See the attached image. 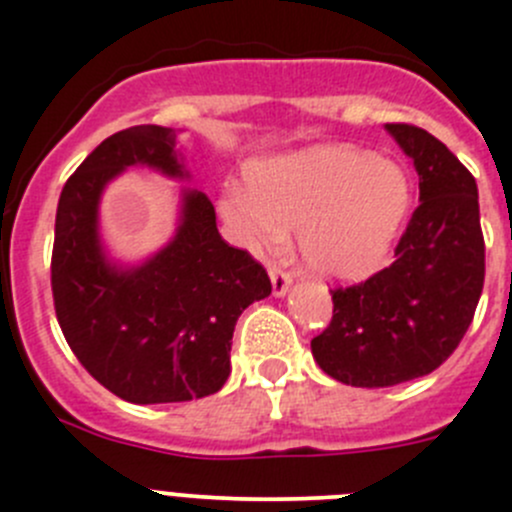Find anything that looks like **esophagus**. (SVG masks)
Segmentation results:
<instances>
[{"label": "esophagus", "instance_id": "esophagus-1", "mask_svg": "<svg viewBox=\"0 0 512 512\" xmlns=\"http://www.w3.org/2000/svg\"><path fill=\"white\" fill-rule=\"evenodd\" d=\"M270 280H272V293L278 295V298H283V295L288 293L290 283H293L290 272H285L283 267H278V265L270 267Z\"/></svg>", "mask_w": 512, "mask_h": 512}]
</instances>
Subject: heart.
<instances>
[{
  "label": "heart",
  "mask_w": 512,
  "mask_h": 512,
  "mask_svg": "<svg viewBox=\"0 0 512 512\" xmlns=\"http://www.w3.org/2000/svg\"><path fill=\"white\" fill-rule=\"evenodd\" d=\"M409 207L399 164L351 146L321 143L257 161L245 186L219 199L232 234L250 250L298 229L303 262L331 280H364L386 260Z\"/></svg>",
  "instance_id": "obj_1"
}]
</instances>
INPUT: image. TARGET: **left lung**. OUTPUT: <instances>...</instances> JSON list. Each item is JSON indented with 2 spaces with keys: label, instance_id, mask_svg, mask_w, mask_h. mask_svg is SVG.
<instances>
[{
  "label": "left lung",
  "instance_id": "left-lung-1",
  "mask_svg": "<svg viewBox=\"0 0 512 512\" xmlns=\"http://www.w3.org/2000/svg\"><path fill=\"white\" fill-rule=\"evenodd\" d=\"M419 174V207L394 262L333 290L331 326L310 341L341 384L379 389L432 374L460 346L485 283L475 176L450 148L409 123H386Z\"/></svg>",
  "mask_w": 512,
  "mask_h": 512
}]
</instances>
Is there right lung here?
<instances>
[{"instance_id":"1","label":"right lung","mask_w":512,"mask_h":512,"mask_svg":"<svg viewBox=\"0 0 512 512\" xmlns=\"http://www.w3.org/2000/svg\"><path fill=\"white\" fill-rule=\"evenodd\" d=\"M131 166L189 179L176 131L133 126L105 138L62 186L52 247V298L62 336L105 389L133 404L214 394L247 305L272 293L265 267L229 247L207 194L184 186L176 232L123 265L100 240L105 186Z\"/></svg>"}]
</instances>
